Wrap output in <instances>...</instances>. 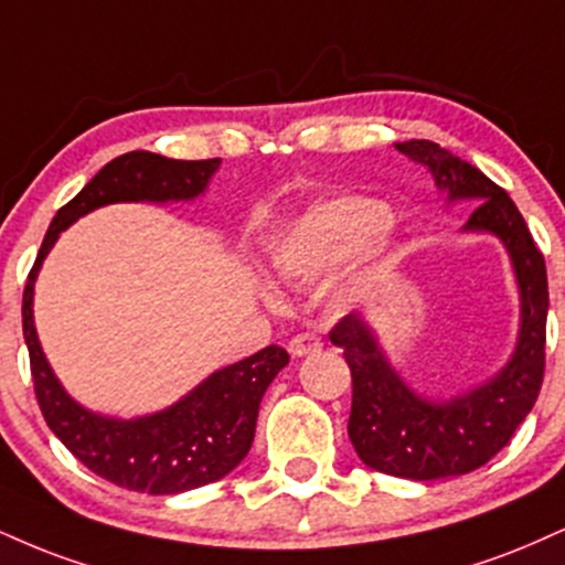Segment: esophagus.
Segmentation results:
<instances>
[{"label": "esophagus", "mask_w": 565, "mask_h": 565, "mask_svg": "<svg viewBox=\"0 0 565 565\" xmlns=\"http://www.w3.org/2000/svg\"><path fill=\"white\" fill-rule=\"evenodd\" d=\"M318 350H321V339H318L316 334H308V331H305V334H297V337L289 339V352L295 358L310 355V352H318Z\"/></svg>", "instance_id": "1"}]
</instances>
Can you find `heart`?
Here are the masks:
<instances>
[{
    "label": "heart",
    "mask_w": 565,
    "mask_h": 565,
    "mask_svg": "<svg viewBox=\"0 0 565 565\" xmlns=\"http://www.w3.org/2000/svg\"><path fill=\"white\" fill-rule=\"evenodd\" d=\"M379 217L382 210L358 200H334L310 207L270 244L274 268L295 281H316L363 247ZM363 284H369V276L358 278V287ZM348 295L350 291H344V297Z\"/></svg>",
    "instance_id": "heart-1"
}]
</instances>
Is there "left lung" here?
<instances>
[{"label":"left lung","mask_w":565,"mask_h":565,"mask_svg":"<svg viewBox=\"0 0 565 565\" xmlns=\"http://www.w3.org/2000/svg\"><path fill=\"white\" fill-rule=\"evenodd\" d=\"M394 147L429 168L447 202H479L463 231H487L505 244L521 297L519 342L489 382L458 397L429 399L392 369L365 316L350 312L329 334L344 350L352 373L348 434L360 460L373 471L413 481L460 477L477 471L511 441L542 390L550 305L545 257L505 189L479 168L429 139Z\"/></svg>","instance_id":"obj_1"}]
</instances>
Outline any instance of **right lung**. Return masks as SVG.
Masks as SVG:
<instances>
[{"label":"right lung","mask_w":565,"mask_h":565,"mask_svg":"<svg viewBox=\"0 0 565 565\" xmlns=\"http://www.w3.org/2000/svg\"><path fill=\"white\" fill-rule=\"evenodd\" d=\"M221 160H171L154 152H126L57 210L23 291V337L31 358L33 392L46 426L97 477L147 494H179L223 479L247 458L260 399L289 363L284 348L210 373L166 411L131 420L86 411L63 390L46 363L33 326V284L60 231L113 202H181L205 192Z\"/></svg>","instance_id":"right-lung-1"}]
</instances>
